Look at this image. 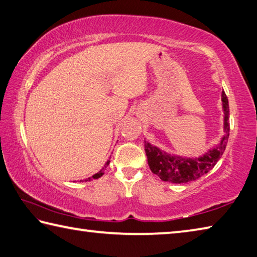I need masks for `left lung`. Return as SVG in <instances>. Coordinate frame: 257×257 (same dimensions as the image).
<instances>
[{
    "mask_svg": "<svg viewBox=\"0 0 257 257\" xmlns=\"http://www.w3.org/2000/svg\"><path fill=\"white\" fill-rule=\"evenodd\" d=\"M221 102L223 111V135L218 144L208 149L199 157H185L174 155L160 147L145 141V152L147 155L149 169L162 181L171 183H188L198 180L207 174L220 160L225 152L228 138H229V104L225 92H221Z\"/></svg>",
    "mask_w": 257,
    "mask_h": 257,
    "instance_id": "8db88e82",
    "label": "left lung"
}]
</instances>
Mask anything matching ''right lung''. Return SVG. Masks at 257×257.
<instances>
[{
  "label": "right lung",
  "instance_id": "right-lung-1",
  "mask_svg": "<svg viewBox=\"0 0 257 257\" xmlns=\"http://www.w3.org/2000/svg\"><path fill=\"white\" fill-rule=\"evenodd\" d=\"M109 164H110V160L105 163L104 167H102V170H100V172H97V173L93 175L92 177H88V179H86V180H81L80 182H86V181H91V180H94V179H99V177H101L102 175H103V172L106 169V166H108Z\"/></svg>",
  "mask_w": 257,
  "mask_h": 257
}]
</instances>
